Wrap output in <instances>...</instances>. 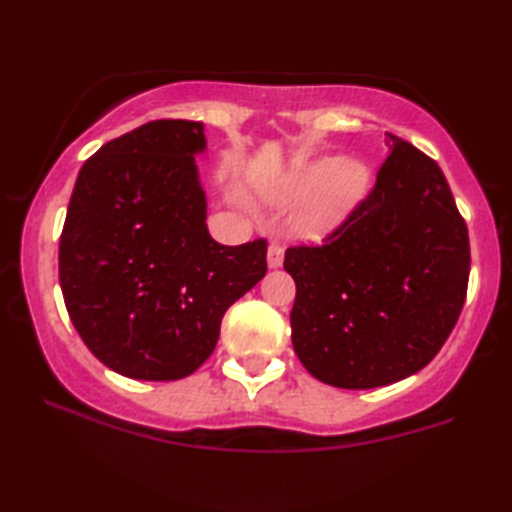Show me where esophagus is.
I'll return each mask as SVG.
<instances>
[{
	"label": "esophagus",
	"mask_w": 512,
	"mask_h": 512,
	"mask_svg": "<svg viewBox=\"0 0 512 512\" xmlns=\"http://www.w3.org/2000/svg\"><path fill=\"white\" fill-rule=\"evenodd\" d=\"M284 262V246L280 239H271V244H268V266L277 268L282 266Z\"/></svg>",
	"instance_id": "esophagus-1"
}]
</instances>
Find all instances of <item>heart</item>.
<instances>
[{
    "mask_svg": "<svg viewBox=\"0 0 512 512\" xmlns=\"http://www.w3.org/2000/svg\"><path fill=\"white\" fill-rule=\"evenodd\" d=\"M318 189L300 216V230L318 237L334 228L368 189V169L359 160L325 158L302 167L284 183L282 196H302Z\"/></svg>",
    "mask_w": 512,
    "mask_h": 512,
    "instance_id": "heart-1",
    "label": "heart"
}]
</instances>
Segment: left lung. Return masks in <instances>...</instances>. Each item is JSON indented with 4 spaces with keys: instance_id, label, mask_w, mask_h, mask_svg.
I'll return each mask as SVG.
<instances>
[{
    "instance_id": "left-lung-1",
    "label": "left lung",
    "mask_w": 512,
    "mask_h": 512,
    "mask_svg": "<svg viewBox=\"0 0 512 512\" xmlns=\"http://www.w3.org/2000/svg\"><path fill=\"white\" fill-rule=\"evenodd\" d=\"M388 135L368 196L320 246H291V341L311 375L377 388L422 370L467 296L470 237L436 160Z\"/></svg>"
}]
</instances>
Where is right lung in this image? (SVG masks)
<instances>
[{
	"label": "right lung",
	"mask_w": 512,
	"mask_h": 512,
	"mask_svg": "<svg viewBox=\"0 0 512 512\" xmlns=\"http://www.w3.org/2000/svg\"><path fill=\"white\" fill-rule=\"evenodd\" d=\"M201 121L155 119L85 160L58 248L83 343L131 379L192 375L232 302L266 275V239L221 246L207 230L194 153Z\"/></svg>",
	"instance_id": "obj_1"
}]
</instances>
